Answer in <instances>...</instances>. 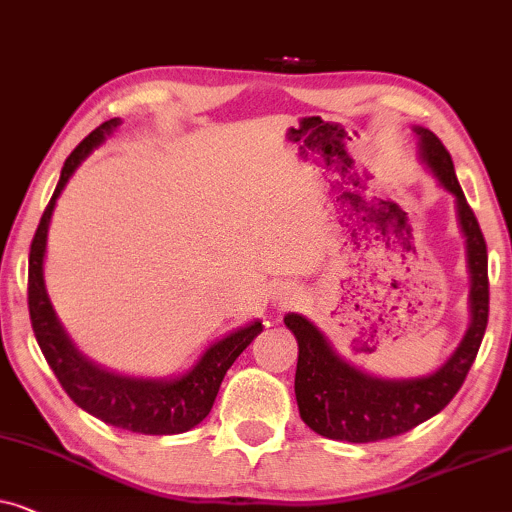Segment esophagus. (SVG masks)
<instances>
[{
	"mask_svg": "<svg viewBox=\"0 0 512 512\" xmlns=\"http://www.w3.org/2000/svg\"><path fill=\"white\" fill-rule=\"evenodd\" d=\"M295 297H297V295H295V292H292V290H288V292H285V297H283V299H285V302H283V304H290V302H292V299H295Z\"/></svg>",
	"mask_w": 512,
	"mask_h": 512,
	"instance_id": "34e87169",
	"label": "esophagus"
}]
</instances>
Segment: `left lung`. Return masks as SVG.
Listing matches in <instances>:
<instances>
[{"label":"left lung","mask_w":512,"mask_h":512,"mask_svg":"<svg viewBox=\"0 0 512 512\" xmlns=\"http://www.w3.org/2000/svg\"><path fill=\"white\" fill-rule=\"evenodd\" d=\"M412 131L419 138V159L426 163L438 185L454 196L456 220L466 238L470 320L459 346L438 370L424 377L384 379L339 356L330 339L302 313H288L283 323L290 327L299 346L295 372L299 417L311 431L330 440H386L412 431L414 426L445 410L466 379L487 330L489 278L485 236L461 192L452 156L445 145L428 128L414 126Z\"/></svg>","instance_id":"8db88e82"}]
</instances>
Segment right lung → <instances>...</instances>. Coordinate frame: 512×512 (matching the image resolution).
<instances>
[{
  "label": "right lung",
  "instance_id": "add662e5",
  "mask_svg": "<svg viewBox=\"0 0 512 512\" xmlns=\"http://www.w3.org/2000/svg\"><path fill=\"white\" fill-rule=\"evenodd\" d=\"M121 126V119H109L84 138V142L67 156L60 180L46 206L37 234L30 248V274H27V306L34 337L42 349L46 363L51 365L60 386L93 417L105 421L109 426L124 428V431L142 435H175L192 431L199 426L220 391L224 374L234 360L248 349V344L262 332V320L236 327L229 335L217 339L201 353L199 360L187 372L173 377H128L105 367L95 365L81 353L60 323L44 283V260L46 241L56 201L81 163L95 147H100L109 135Z\"/></svg>",
  "mask_w": 512,
  "mask_h": 512
}]
</instances>
